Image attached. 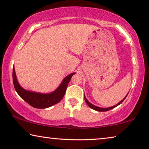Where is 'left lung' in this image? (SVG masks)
Segmentation results:
<instances>
[{
  "instance_id": "1",
  "label": "left lung",
  "mask_w": 149,
  "mask_h": 149,
  "mask_svg": "<svg viewBox=\"0 0 149 149\" xmlns=\"http://www.w3.org/2000/svg\"><path fill=\"white\" fill-rule=\"evenodd\" d=\"M128 94H129V93H128ZM128 94L127 95V96H126V97H125L124 98H123V100H121V101H120L119 102H118V103L117 104L114 105V106H113V107H109V108H100V107H97V106H95V105H93V104H91V102H88V100L87 99H86V98L85 97V96H84V100H85V102H86V104H88V106L89 107H90V108L93 109H94V110H95V111H97L104 112V111H109V110H111V109H113V108H114V107H117L118 105H119L120 104L122 103V102H123V101H124V100L125 99L126 97H127Z\"/></svg>"
}]
</instances>
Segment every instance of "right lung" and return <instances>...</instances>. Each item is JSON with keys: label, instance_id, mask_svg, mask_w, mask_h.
<instances>
[{"label": "right lung", "instance_id": "add662e5", "mask_svg": "<svg viewBox=\"0 0 149 149\" xmlns=\"http://www.w3.org/2000/svg\"><path fill=\"white\" fill-rule=\"evenodd\" d=\"M74 74L75 73L73 72L66 77L54 92L48 94L31 92L22 88L17 81L15 68H13V80L14 86L18 95L27 103L36 109H46L61 101L66 93L68 84Z\"/></svg>", "mask_w": 149, "mask_h": 149}]
</instances>
